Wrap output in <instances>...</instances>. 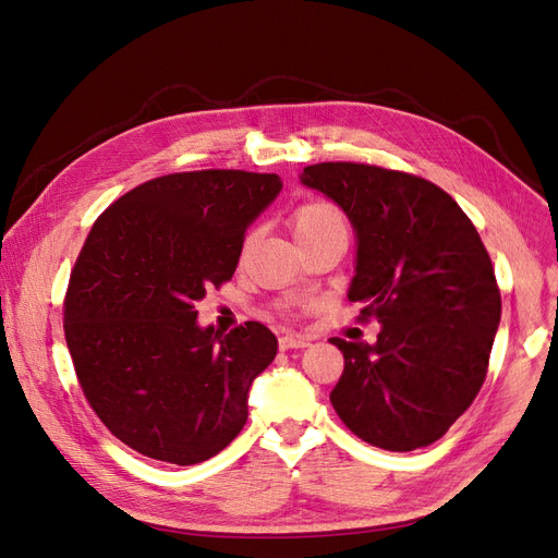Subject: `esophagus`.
Here are the masks:
<instances>
[{"mask_svg": "<svg viewBox=\"0 0 558 558\" xmlns=\"http://www.w3.org/2000/svg\"><path fill=\"white\" fill-rule=\"evenodd\" d=\"M310 347V339L301 337V335H284L280 337V349L289 351V349H305Z\"/></svg>", "mask_w": 558, "mask_h": 558, "instance_id": "34e87169", "label": "esophagus"}]
</instances>
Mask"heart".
Here are the masks:
<instances>
[{"label":"heart","instance_id":"obj_1","mask_svg":"<svg viewBox=\"0 0 558 558\" xmlns=\"http://www.w3.org/2000/svg\"><path fill=\"white\" fill-rule=\"evenodd\" d=\"M292 228L296 236H305L312 232H322V230H332V228H344V216L335 205L330 203H310L303 205L292 219Z\"/></svg>","mask_w":558,"mask_h":558}]
</instances>
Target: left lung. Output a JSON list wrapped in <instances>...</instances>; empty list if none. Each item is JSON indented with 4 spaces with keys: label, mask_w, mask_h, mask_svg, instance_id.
Listing matches in <instances>:
<instances>
[{
    "label": "left lung",
    "mask_w": 558,
    "mask_h": 558,
    "mask_svg": "<svg viewBox=\"0 0 558 558\" xmlns=\"http://www.w3.org/2000/svg\"><path fill=\"white\" fill-rule=\"evenodd\" d=\"M355 232L349 301L378 322L374 344L332 337L344 374L330 403L360 440L413 451L440 440L486 378L501 296L486 246L458 203L422 178L378 166H307Z\"/></svg>",
    "instance_id": "1"
}]
</instances>
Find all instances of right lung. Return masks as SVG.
<instances>
[{
	"mask_svg": "<svg viewBox=\"0 0 558 558\" xmlns=\"http://www.w3.org/2000/svg\"><path fill=\"white\" fill-rule=\"evenodd\" d=\"M280 191L276 173L163 175L90 228L68 284L65 342L95 415L134 451L196 465L244 428L278 339L257 322L226 335L201 326L196 303L234 276L246 230Z\"/></svg>",
	"mask_w": 558,
	"mask_h": 558,
	"instance_id": "add662e5",
	"label": "right lung"
}]
</instances>
